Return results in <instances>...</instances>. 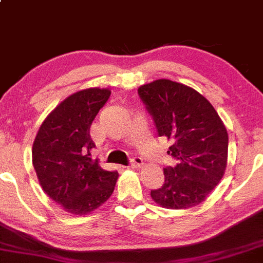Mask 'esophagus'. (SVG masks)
Returning <instances> with one entry per match:
<instances>
[{"label":"esophagus","instance_id":"34e87169","mask_svg":"<svg viewBox=\"0 0 263 263\" xmlns=\"http://www.w3.org/2000/svg\"><path fill=\"white\" fill-rule=\"evenodd\" d=\"M143 164H144V163H143L142 158H140V157H134L132 159L129 168H139V166H142Z\"/></svg>","mask_w":263,"mask_h":263}]
</instances>
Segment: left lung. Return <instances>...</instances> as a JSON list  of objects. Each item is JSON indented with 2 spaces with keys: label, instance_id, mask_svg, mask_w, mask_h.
<instances>
[{
  "label": "left lung",
  "instance_id": "obj_1",
  "mask_svg": "<svg viewBox=\"0 0 263 263\" xmlns=\"http://www.w3.org/2000/svg\"><path fill=\"white\" fill-rule=\"evenodd\" d=\"M138 94L153 117L158 135L172 145L166 153L176 166H166L164 184L151 192L155 203L168 210L198 205L224 174L228 134L216 109L193 87L159 79L142 85Z\"/></svg>",
  "mask_w": 263,
  "mask_h": 263
}]
</instances>
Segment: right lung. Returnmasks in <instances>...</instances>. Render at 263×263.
<instances>
[{
  "mask_svg": "<svg viewBox=\"0 0 263 263\" xmlns=\"http://www.w3.org/2000/svg\"><path fill=\"white\" fill-rule=\"evenodd\" d=\"M111 94L90 87L70 95L41 124L32 145V164L45 193L65 211L84 216L114 192L119 174L92 160L90 126Z\"/></svg>",
  "mask_w": 263,
  "mask_h": 263,
  "instance_id": "add662e5",
  "label": "right lung"
}]
</instances>
